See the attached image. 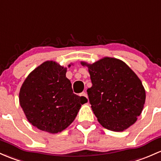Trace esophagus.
<instances>
[{
	"instance_id": "34e87169",
	"label": "esophagus",
	"mask_w": 161,
	"mask_h": 161,
	"mask_svg": "<svg viewBox=\"0 0 161 161\" xmlns=\"http://www.w3.org/2000/svg\"><path fill=\"white\" fill-rule=\"evenodd\" d=\"M81 95H82V96H84V97H86V98H88V95H87V93H86V92H82L81 93Z\"/></svg>"
}]
</instances>
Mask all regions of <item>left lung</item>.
<instances>
[{
	"label": "left lung",
	"mask_w": 161,
	"mask_h": 161,
	"mask_svg": "<svg viewBox=\"0 0 161 161\" xmlns=\"http://www.w3.org/2000/svg\"><path fill=\"white\" fill-rule=\"evenodd\" d=\"M89 68L92 86L87 90L89 103L102 126L122 131L137 121L145 102V90L137 75L118 59L105 57Z\"/></svg>",
	"instance_id": "obj_1"
}]
</instances>
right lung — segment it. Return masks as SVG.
Here are the masks:
<instances>
[{
  "instance_id": "1",
  "label": "right lung",
  "mask_w": 161,
  "mask_h": 161,
  "mask_svg": "<svg viewBox=\"0 0 161 161\" xmlns=\"http://www.w3.org/2000/svg\"><path fill=\"white\" fill-rule=\"evenodd\" d=\"M66 73V68L47 61L31 72L21 86L20 105L29 122L38 129L52 134L66 129L88 102L74 94Z\"/></svg>"
}]
</instances>
